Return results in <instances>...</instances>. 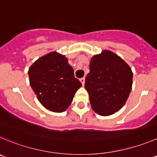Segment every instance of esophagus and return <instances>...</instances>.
<instances>
[{
    "label": "esophagus",
    "instance_id": "1",
    "mask_svg": "<svg viewBox=\"0 0 157 157\" xmlns=\"http://www.w3.org/2000/svg\"><path fill=\"white\" fill-rule=\"evenodd\" d=\"M80 82H82V86H84V84H85V78H80Z\"/></svg>",
    "mask_w": 157,
    "mask_h": 157
}]
</instances>
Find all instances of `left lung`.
I'll return each mask as SVG.
<instances>
[{
    "label": "left lung",
    "instance_id": "obj_1",
    "mask_svg": "<svg viewBox=\"0 0 157 157\" xmlns=\"http://www.w3.org/2000/svg\"><path fill=\"white\" fill-rule=\"evenodd\" d=\"M89 70L85 89L92 109L103 116L119 111L132 90V72L129 65L113 52L104 50L91 59Z\"/></svg>",
    "mask_w": 157,
    "mask_h": 157
}]
</instances>
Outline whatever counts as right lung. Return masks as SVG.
Listing matches in <instances>:
<instances>
[{
  "label": "right lung",
  "mask_w": 157,
  "mask_h": 157,
  "mask_svg": "<svg viewBox=\"0 0 157 157\" xmlns=\"http://www.w3.org/2000/svg\"><path fill=\"white\" fill-rule=\"evenodd\" d=\"M30 86L41 105L55 113H62L71 105L82 83L65 55L50 52L35 61L28 70Z\"/></svg>",
  "instance_id": "add662e5"
}]
</instances>
